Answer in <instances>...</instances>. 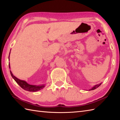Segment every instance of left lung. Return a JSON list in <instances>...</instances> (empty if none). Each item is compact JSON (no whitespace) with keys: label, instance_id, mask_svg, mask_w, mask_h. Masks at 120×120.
I'll list each match as a JSON object with an SVG mask.
<instances>
[{"label":"left lung","instance_id":"obj_1","mask_svg":"<svg viewBox=\"0 0 120 120\" xmlns=\"http://www.w3.org/2000/svg\"><path fill=\"white\" fill-rule=\"evenodd\" d=\"M101 83L98 84V85H95V86H93V87L91 89H90V90H89V91H90V90H94V89H96V88H98V86L101 85Z\"/></svg>","mask_w":120,"mask_h":120}]
</instances>
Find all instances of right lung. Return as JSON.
Here are the masks:
<instances>
[{
	"instance_id": "add662e5",
	"label": "right lung",
	"mask_w": 120,
	"mask_h": 120,
	"mask_svg": "<svg viewBox=\"0 0 120 120\" xmlns=\"http://www.w3.org/2000/svg\"><path fill=\"white\" fill-rule=\"evenodd\" d=\"M10 54V52L9 53V60H10L9 59ZM9 68H10V63H9ZM10 74H11L12 78L14 79V80L16 81L18 85L21 86L22 88L24 89L25 90L30 91V92H36V91L41 90V89H42L43 88L45 87V85H39V86L30 85V84L28 83L26 81L21 80V79H19L17 78V77H15V76H14L13 74H12L11 70L10 71Z\"/></svg>"
}]
</instances>
